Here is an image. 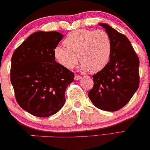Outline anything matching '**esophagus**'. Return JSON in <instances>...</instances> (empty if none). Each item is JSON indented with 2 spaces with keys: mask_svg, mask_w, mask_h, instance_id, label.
<instances>
[{
  "mask_svg": "<svg viewBox=\"0 0 150 150\" xmlns=\"http://www.w3.org/2000/svg\"><path fill=\"white\" fill-rule=\"evenodd\" d=\"M81 76L78 75L76 74V75H75V78H74V79H75V80H77H77H79L80 79H81Z\"/></svg>",
  "mask_w": 150,
  "mask_h": 150,
  "instance_id": "obj_1",
  "label": "esophagus"
}]
</instances>
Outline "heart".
Listing matches in <instances>:
<instances>
[{"instance_id":"heart-1","label":"heart","mask_w":150,"mask_h":150,"mask_svg":"<svg viewBox=\"0 0 150 150\" xmlns=\"http://www.w3.org/2000/svg\"><path fill=\"white\" fill-rule=\"evenodd\" d=\"M64 44L67 48L56 47L54 55L57 62L66 69L74 67L79 57L82 70L96 73L110 61L112 43L110 35L104 30L78 29L67 35Z\"/></svg>"}]
</instances>
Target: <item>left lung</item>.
<instances>
[{
    "instance_id": "8db88e82",
    "label": "left lung",
    "mask_w": 150,
    "mask_h": 150,
    "mask_svg": "<svg viewBox=\"0 0 150 150\" xmlns=\"http://www.w3.org/2000/svg\"><path fill=\"white\" fill-rule=\"evenodd\" d=\"M110 35L112 50L108 64L92 76L88 96L101 110L114 112L125 106L139 85V61L130 41L108 24L99 23Z\"/></svg>"
}]
</instances>
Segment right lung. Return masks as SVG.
Returning a JSON list of instances; mask_svg holds the SVG:
<instances>
[{
  "instance_id": "right-lung-1",
  "label": "right lung",
  "mask_w": 150,
  "mask_h": 150,
  "mask_svg": "<svg viewBox=\"0 0 150 150\" xmlns=\"http://www.w3.org/2000/svg\"><path fill=\"white\" fill-rule=\"evenodd\" d=\"M63 35L58 32L32 33L11 58V82L17 103L38 117L58 112L75 75L55 61L54 50Z\"/></svg>"
}]
</instances>
